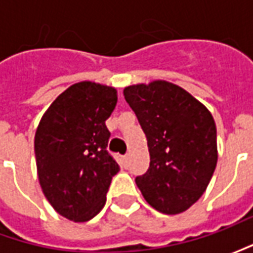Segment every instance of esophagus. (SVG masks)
I'll return each instance as SVG.
<instances>
[{
	"instance_id": "esophagus-1",
	"label": "esophagus",
	"mask_w": 253,
	"mask_h": 253,
	"mask_svg": "<svg viewBox=\"0 0 253 253\" xmlns=\"http://www.w3.org/2000/svg\"><path fill=\"white\" fill-rule=\"evenodd\" d=\"M122 161H124V165H128V162H129V155H124V156H122Z\"/></svg>"
}]
</instances>
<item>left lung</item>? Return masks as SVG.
I'll return each instance as SVG.
<instances>
[{
	"label": "left lung",
	"instance_id": "8db88e82",
	"mask_svg": "<svg viewBox=\"0 0 253 253\" xmlns=\"http://www.w3.org/2000/svg\"><path fill=\"white\" fill-rule=\"evenodd\" d=\"M148 139L149 169L135 181L163 214H179L203 196L217 166V128L211 112L176 84L156 80L125 87Z\"/></svg>",
	"mask_w": 253,
	"mask_h": 253
}]
</instances>
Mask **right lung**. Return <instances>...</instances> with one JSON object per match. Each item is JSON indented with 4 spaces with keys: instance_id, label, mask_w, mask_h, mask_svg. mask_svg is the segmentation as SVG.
I'll use <instances>...</instances> for the list:
<instances>
[{
    "instance_id": "right-lung-1",
    "label": "right lung",
    "mask_w": 253,
    "mask_h": 253,
    "mask_svg": "<svg viewBox=\"0 0 253 253\" xmlns=\"http://www.w3.org/2000/svg\"><path fill=\"white\" fill-rule=\"evenodd\" d=\"M117 90L82 82L70 85L44 112L35 133V156L44 197L60 215L84 222L104 207L120 166L107 151L105 121Z\"/></svg>"
}]
</instances>
